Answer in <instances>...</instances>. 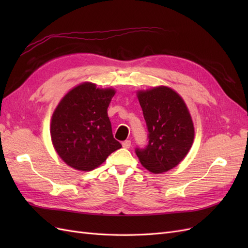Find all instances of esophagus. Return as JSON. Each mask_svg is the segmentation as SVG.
<instances>
[{"label": "esophagus", "mask_w": 248, "mask_h": 248, "mask_svg": "<svg viewBox=\"0 0 248 248\" xmlns=\"http://www.w3.org/2000/svg\"><path fill=\"white\" fill-rule=\"evenodd\" d=\"M130 146H131V141L130 140H124L123 142H122V147L123 148H125V149H129L130 148Z\"/></svg>", "instance_id": "esophagus-1"}]
</instances>
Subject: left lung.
Here are the masks:
<instances>
[{"instance_id": "left-lung-1", "label": "left lung", "mask_w": 248, "mask_h": 248, "mask_svg": "<svg viewBox=\"0 0 248 248\" xmlns=\"http://www.w3.org/2000/svg\"><path fill=\"white\" fill-rule=\"evenodd\" d=\"M137 96L147 123L149 144L136 152L142 167L161 174L176 168L188 154L194 140L192 118L182 97L170 87L139 90Z\"/></svg>"}]
</instances>
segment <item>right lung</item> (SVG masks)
Returning <instances> with one entry per match:
<instances>
[{"instance_id":"right-lung-1","label":"right lung","mask_w":248,"mask_h":248,"mask_svg":"<svg viewBox=\"0 0 248 248\" xmlns=\"http://www.w3.org/2000/svg\"><path fill=\"white\" fill-rule=\"evenodd\" d=\"M114 88L85 81L67 92L50 120L55 151L67 166L82 171L98 168L122 146L112 137L108 108Z\"/></svg>"}]
</instances>
